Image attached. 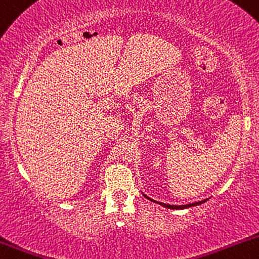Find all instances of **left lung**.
<instances>
[{
	"mask_svg": "<svg viewBox=\"0 0 259 259\" xmlns=\"http://www.w3.org/2000/svg\"><path fill=\"white\" fill-rule=\"evenodd\" d=\"M143 196H145L146 198H147V199H149V201H151V202H154V203L159 204V206H162V207H166V208H169V209H185V208H189V207L198 206V204H202V203H204V202L208 201V199H203V201H201V202H196V203H188V204H182V206H177V204H167V203H162V202L153 201V199L149 198L148 196H146L145 193H143Z\"/></svg>",
	"mask_w": 259,
	"mask_h": 259,
	"instance_id": "1",
	"label": "left lung"
}]
</instances>
